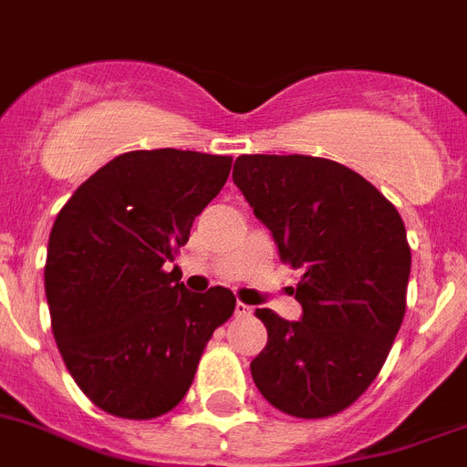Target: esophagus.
I'll return each mask as SVG.
<instances>
[{"label": "esophagus", "instance_id": "1", "mask_svg": "<svg viewBox=\"0 0 467 467\" xmlns=\"http://www.w3.org/2000/svg\"><path fill=\"white\" fill-rule=\"evenodd\" d=\"M234 312H236V317H250V314H253V306L236 302V309H234Z\"/></svg>", "mask_w": 467, "mask_h": 467}]
</instances>
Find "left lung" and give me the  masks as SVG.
Returning a JSON list of instances; mask_svg holds the SVG:
<instances>
[{
  "instance_id": "obj_1",
  "label": "left lung",
  "mask_w": 467,
  "mask_h": 467,
  "mask_svg": "<svg viewBox=\"0 0 467 467\" xmlns=\"http://www.w3.org/2000/svg\"><path fill=\"white\" fill-rule=\"evenodd\" d=\"M234 184L302 269L300 321L272 309L250 373L266 401L295 418L348 409L380 373L406 312L411 250L397 207L361 174L312 155H241Z\"/></svg>"
}]
</instances>
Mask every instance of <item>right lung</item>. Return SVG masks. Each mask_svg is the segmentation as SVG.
<instances>
[{
  "label": "right lung",
  "mask_w": 467,
  "mask_h": 467,
  "mask_svg": "<svg viewBox=\"0 0 467 467\" xmlns=\"http://www.w3.org/2000/svg\"><path fill=\"white\" fill-rule=\"evenodd\" d=\"M229 155L131 150L103 165L54 222L44 290L56 345L78 388L130 420L172 411L236 297L189 293L174 254L226 184Z\"/></svg>",
  "instance_id": "add662e5"
}]
</instances>
